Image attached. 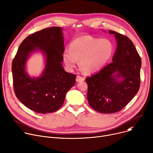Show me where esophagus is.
I'll return each instance as SVG.
<instances>
[{
    "mask_svg": "<svg viewBox=\"0 0 153 153\" xmlns=\"http://www.w3.org/2000/svg\"><path fill=\"white\" fill-rule=\"evenodd\" d=\"M85 80V78L84 77H82L80 76H77L76 77V81L77 82H82Z\"/></svg>",
    "mask_w": 153,
    "mask_h": 153,
    "instance_id": "34e87169",
    "label": "esophagus"
}]
</instances>
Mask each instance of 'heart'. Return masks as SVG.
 Listing matches in <instances>:
<instances>
[{
  "label": "heart",
  "mask_w": 153,
  "mask_h": 153,
  "mask_svg": "<svg viewBox=\"0 0 153 153\" xmlns=\"http://www.w3.org/2000/svg\"><path fill=\"white\" fill-rule=\"evenodd\" d=\"M115 51V46L107 38L84 36L71 43L69 50L63 53V60L66 67L72 69L77 60L82 71L93 73L100 71L110 60Z\"/></svg>",
  "instance_id": "heart-1"
}]
</instances>
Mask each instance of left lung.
I'll return each mask as SVG.
<instances>
[{
    "instance_id": "obj_1",
    "label": "left lung",
    "mask_w": 153,
    "mask_h": 153,
    "mask_svg": "<svg viewBox=\"0 0 153 153\" xmlns=\"http://www.w3.org/2000/svg\"><path fill=\"white\" fill-rule=\"evenodd\" d=\"M117 48L112 63L85 79L90 105L102 114L119 112L135 96L140 85L142 60L132 41L115 31ZM121 77L122 80H117Z\"/></svg>"
}]
</instances>
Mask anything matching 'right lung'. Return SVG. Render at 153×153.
<instances>
[{
	"instance_id": "1",
	"label": "right lung",
	"mask_w": 153,
	"mask_h": 153,
	"mask_svg": "<svg viewBox=\"0 0 153 153\" xmlns=\"http://www.w3.org/2000/svg\"><path fill=\"white\" fill-rule=\"evenodd\" d=\"M64 49L62 28L51 27L25 38L13 60L15 94L25 107L36 113L56 112L63 104L66 93L76 84V76L66 72L62 64ZM38 50L45 55L46 66L40 77L32 78L25 72L26 61Z\"/></svg>"
}]
</instances>
